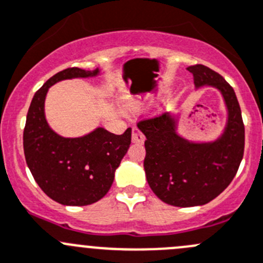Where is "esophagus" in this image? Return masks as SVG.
I'll return each instance as SVG.
<instances>
[{
	"mask_svg": "<svg viewBox=\"0 0 263 263\" xmlns=\"http://www.w3.org/2000/svg\"><path fill=\"white\" fill-rule=\"evenodd\" d=\"M145 141V136L137 127L132 128V142L135 144H142Z\"/></svg>",
	"mask_w": 263,
	"mask_h": 263,
	"instance_id": "34e87169",
	"label": "esophagus"
}]
</instances>
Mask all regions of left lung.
Wrapping results in <instances>:
<instances>
[{"label": "left lung", "mask_w": 263, "mask_h": 263, "mask_svg": "<svg viewBox=\"0 0 263 263\" xmlns=\"http://www.w3.org/2000/svg\"><path fill=\"white\" fill-rule=\"evenodd\" d=\"M195 87L211 86L222 95L228 121L218 139L194 142L177 134V117L164 113L139 122L145 135L144 168L153 193L175 207L203 205L220 195L235 177L244 154V124L233 87L202 64L187 68Z\"/></svg>", "instance_id": "obj_1"}]
</instances>
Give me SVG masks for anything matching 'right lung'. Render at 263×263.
I'll use <instances>...</instances> for the list:
<instances>
[{"instance_id":"add662e5","label":"right lung","mask_w":263,"mask_h":263,"mask_svg":"<svg viewBox=\"0 0 263 263\" xmlns=\"http://www.w3.org/2000/svg\"><path fill=\"white\" fill-rule=\"evenodd\" d=\"M99 74V68L56 73L34 93L27 114L23 135L27 164L43 193L63 205H88L104 198L131 144V128L114 135L98 127L85 136L63 137L46 121L45 99L51 86Z\"/></svg>"}]
</instances>
